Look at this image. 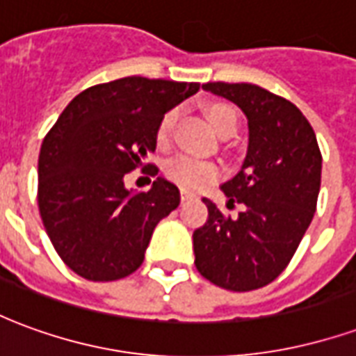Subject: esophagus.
Segmentation results:
<instances>
[{
	"instance_id": "obj_1",
	"label": "esophagus",
	"mask_w": 356,
	"mask_h": 356,
	"mask_svg": "<svg viewBox=\"0 0 356 356\" xmlns=\"http://www.w3.org/2000/svg\"><path fill=\"white\" fill-rule=\"evenodd\" d=\"M191 198H193V194H188V193H185V191H183V193H181V200H183V202H186V200H191Z\"/></svg>"
}]
</instances>
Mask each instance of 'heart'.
I'll list each match as a JSON object with an SVG mask.
<instances>
[{"instance_id":"heart-1","label":"heart","mask_w":356,"mask_h":356,"mask_svg":"<svg viewBox=\"0 0 356 356\" xmlns=\"http://www.w3.org/2000/svg\"><path fill=\"white\" fill-rule=\"evenodd\" d=\"M179 112L170 110L165 112L163 118L158 122L156 127V145L160 148H165L171 140V131L173 125L177 122ZM206 118H208L209 127L213 129L216 135L221 139L232 137L236 127H238V116L232 106L225 102H213L206 108ZM163 175L170 179L173 185L183 188L185 193H198L216 183L221 177V168L208 160H196L188 156H177L163 165Z\"/></svg>"}]
</instances>
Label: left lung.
Instances as JSON below:
<instances>
[{
  "label": "left lung",
  "instance_id": "1",
  "mask_svg": "<svg viewBox=\"0 0 356 356\" xmlns=\"http://www.w3.org/2000/svg\"><path fill=\"white\" fill-rule=\"evenodd\" d=\"M202 88L244 112L248 152L238 173L221 185L229 204L244 209L231 219L204 198L208 221L193 234L194 265L219 288L257 290L288 267L313 221L322 171L316 135L296 104L259 86Z\"/></svg>",
  "mask_w": 356,
  "mask_h": 356
}]
</instances>
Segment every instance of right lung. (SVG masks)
I'll return each mask as SVG.
<instances>
[{"label": "right lung", "mask_w": 356, "mask_h": 356, "mask_svg": "<svg viewBox=\"0 0 356 356\" xmlns=\"http://www.w3.org/2000/svg\"><path fill=\"white\" fill-rule=\"evenodd\" d=\"M200 89L194 81L129 76L74 97L45 135L38 160V206L60 259L76 275L110 282L135 273L154 227L181 202L156 177L148 193L124 186L125 173L158 168L156 127L165 112Z\"/></svg>", "instance_id": "obj_1"}]
</instances>
